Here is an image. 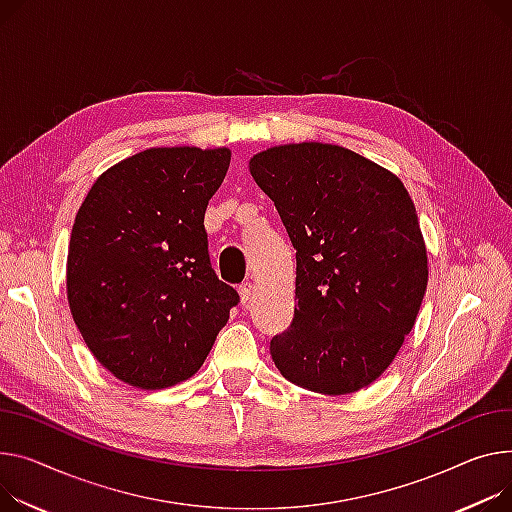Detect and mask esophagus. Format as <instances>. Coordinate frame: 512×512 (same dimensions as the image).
<instances>
[{"label":"esophagus","instance_id":"esophagus-1","mask_svg":"<svg viewBox=\"0 0 512 512\" xmlns=\"http://www.w3.org/2000/svg\"><path fill=\"white\" fill-rule=\"evenodd\" d=\"M251 294H253V286H251V282L238 286V296H241V302H243V304H247V302L251 300Z\"/></svg>","mask_w":512,"mask_h":512}]
</instances>
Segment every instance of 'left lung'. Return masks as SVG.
<instances>
[{
	"mask_svg": "<svg viewBox=\"0 0 512 512\" xmlns=\"http://www.w3.org/2000/svg\"><path fill=\"white\" fill-rule=\"evenodd\" d=\"M249 170L296 249L294 319L271 339V358L321 395L368 387L395 360L428 286L410 193L391 170L333 144L267 148Z\"/></svg>",
	"mask_w": 512,
	"mask_h": 512,
	"instance_id": "1",
	"label": "left lung"
}]
</instances>
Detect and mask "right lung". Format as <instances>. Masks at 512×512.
<instances>
[{
	"label": "right lung",
	"mask_w": 512,
	"mask_h": 512,
	"mask_svg": "<svg viewBox=\"0 0 512 512\" xmlns=\"http://www.w3.org/2000/svg\"><path fill=\"white\" fill-rule=\"evenodd\" d=\"M228 164V148H148L105 170L76 214L67 302L94 358L131 387L193 377L238 302L203 228Z\"/></svg>",
	"instance_id": "right-lung-1"
}]
</instances>
